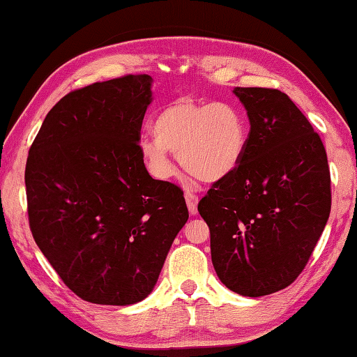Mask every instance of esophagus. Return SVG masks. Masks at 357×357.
I'll use <instances>...</instances> for the list:
<instances>
[{"label":"esophagus","instance_id":"34e87169","mask_svg":"<svg viewBox=\"0 0 357 357\" xmlns=\"http://www.w3.org/2000/svg\"><path fill=\"white\" fill-rule=\"evenodd\" d=\"M184 199H185V202H188V208H189L190 215H197V206H199V197H197L194 192H190V190H185Z\"/></svg>","mask_w":357,"mask_h":357}]
</instances>
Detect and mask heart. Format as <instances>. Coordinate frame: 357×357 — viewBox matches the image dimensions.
I'll return each mask as SVG.
<instances>
[{"label":"heart","instance_id":"1","mask_svg":"<svg viewBox=\"0 0 357 357\" xmlns=\"http://www.w3.org/2000/svg\"><path fill=\"white\" fill-rule=\"evenodd\" d=\"M155 139L139 144L141 157L157 179L174 174L169 153H176L189 174L204 183L231 176L245 158L250 130L238 105L178 99L152 120Z\"/></svg>","mask_w":357,"mask_h":357}]
</instances>
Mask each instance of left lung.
<instances>
[{
	"label": "left lung",
	"mask_w": 357,
	"mask_h": 357,
	"mask_svg": "<svg viewBox=\"0 0 357 357\" xmlns=\"http://www.w3.org/2000/svg\"><path fill=\"white\" fill-rule=\"evenodd\" d=\"M247 110L245 158L199 204L211 261L227 289L264 296L289 287L310 259L331 215L324 144L279 89L234 88Z\"/></svg>",
	"instance_id": "obj_1"
}]
</instances>
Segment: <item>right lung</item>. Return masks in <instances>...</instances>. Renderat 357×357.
<instances>
[{"instance_id":"right-lung-1","label":"right lung","mask_w":357,"mask_h":357,"mask_svg":"<svg viewBox=\"0 0 357 357\" xmlns=\"http://www.w3.org/2000/svg\"><path fill=\"white\" fill-rule=\"evenodd\" d=\"M152 82L126 75L67 94L26 158L36 245L63 284L96 305L151 295L189 218L183 190L149 174L137 144Z\"/></svg>"}]
</instances>
